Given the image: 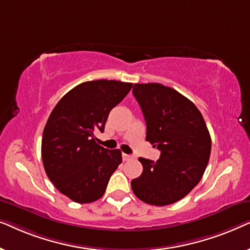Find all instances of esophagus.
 Wrapping results in <instances>:
<instances>
[{
	"instance_id": "1",
	"label": "esophagus",
	"mask_w": 250,
	"mask_h": 250,
	"mask_svg": "<svg viewBox=\"0 0 250 250\" xmlns=\"http://www.w3.org/2000/svg\"><path fill=\"white\" fill-rule=\"evenodd\" d=\"M122 156H123V160H124V162H127V160L133 159V156L127 155V153H123Z\"/></svg>"
}]
</instances>
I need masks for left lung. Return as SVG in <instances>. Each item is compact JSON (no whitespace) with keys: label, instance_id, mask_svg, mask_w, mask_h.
<instances>
[{"label":"left lung","instance_id":"8db88e82","mask_svg":"<svg viewBox=\"0 0 250 250\" xmlns=\"http://www.w3.org/2000/svg\"><path fill=\"white\" fill-rule=\"evenodd\" d=\"M133 95L145 116L146 140L160 150V158H139L143 172L132 180V190L153 206L174 204L199 183L207 167L211 140L206 123L193 102L172 87L134 84Z\"/></svg>","mask_w":250,"mask_h":250}]
</instances>
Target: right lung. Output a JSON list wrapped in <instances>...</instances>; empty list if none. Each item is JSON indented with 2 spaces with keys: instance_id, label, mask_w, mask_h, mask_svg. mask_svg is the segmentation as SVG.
Here are the masks:
<instances>
[{
  "instance_id": "add662e5",
  "label": "right lung",
  "mask_w": 250,
  "mask_h": 250,
  "mask_svg": "<svg viewBox=\"0 0 250 250\" xmlns=\"http://www.w3.org/2000/svg\"><path fill=\"white\" fill-rule=\"evenodd\" d=\"M132 85L112 80L84 82L60 99L47 119L42 138L44 169L54 187L75 203L100 199L122 163L121 150L99 146L94 132H104L109 112Z\"/></svg>"
}]
</instances>
